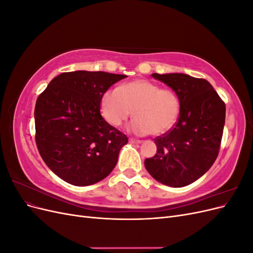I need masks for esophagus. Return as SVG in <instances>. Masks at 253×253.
I'll return each mask as SVG.
<instances>
[{"label":"esophagus","instance_id":"esophagus-1","mask_svg":"<svg viewBox=\"0 0 253 253\" xmlns=\"http://www.w3.org/2000/svg\"><path fill=\"white\" fill-rule=\"evenodd\" d=\"M128 141L131 142V143H136V144H138V143H141V142H142V141L139 140V139H134V138H129Z\"/></svg>","mask_w":253,"mask_h":253}]
</instances>
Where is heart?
<instances>
[{"label": "heart", "mask_w": 253, "mask_h": 253, "mask_svg": "<svg viewBox=\"0 0 253 253\" xmlns=\"http://www.w3.org/2000/svg\"><path fill=\"white\" fill-rule=\"evenodd\" d=\"M99 109L102 118L114 127L131 116L127 129L136 135H162L174 126L179 116L180 102L175 91L160 88L148 80H135L118 88L105 90Z\"/></svg>", "instance_id": "b5f03b06"}]
</instances>
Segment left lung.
Segmentation results:
<instances>
[{
    "label": "left lung",
    "mask_w": 253,
    "mask_h": 253,
    "mask_svg": "<svg viewBox=\"0 0 253 253\" xmlns=\"http://www.w3.org/2000/svg\"><path fill=\"white\" fill-rule=\"evenodd\" d=\"M178 96L177 124L154 139L157 152L144 160L151 176L163 185L181 188L208 171L218 155L225 126L226 106L205 79L180 73L152 74Z\"/></svg>",
    "instance_id": "obj_1"
}]
</instances>
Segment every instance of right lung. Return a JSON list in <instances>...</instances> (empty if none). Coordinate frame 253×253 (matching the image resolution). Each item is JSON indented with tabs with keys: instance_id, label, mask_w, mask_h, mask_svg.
I'll return each mask as SVG.
<instances>
[{
	"instance_id": "obj_1",
	"label": "right lung",
	"mask_w": 253,
	"mask_h": 253,
	"mask_svg": "<svg viewBox=\"0 0 253 253\" xmlns=\"http://www.w3.org/2000/svg\"><path fill=\"white\" fill-rule=\"evenodd\" d=\"M126 75L76 71L53 78L38 97L36 142L44 163L74 186L94 185L117 165L127 137L110 126L99 102Z\"/></svg>"
}]
</instances>
